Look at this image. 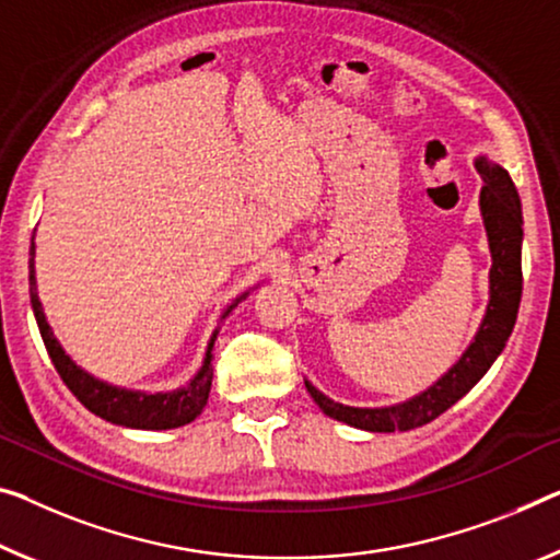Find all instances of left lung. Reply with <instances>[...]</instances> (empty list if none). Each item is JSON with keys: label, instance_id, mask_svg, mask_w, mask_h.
Returning <instances> with one entry per match:
<instances>
[{"label": "left lung", "instance_id": "left-lung-1", "mask_svg": "<svg viewBox=\"0 0 560 560\" xmlns=\"http://www.w3.org/2000/svg\"><path fill=\"white\" fill-rule=\"evenodd\" d=\"M476 167L486 179L483 190H480V210H483L490 255H493V268H490V303L476 340L470 342V348L458 360V365H453L433 388H428L418 398L393 408L340 406V402L325 398L320 390L305 383L307 393L313 395V400L320 406L325 416L342 420L348 425L373 430V433L420 428L448 410L453 402H458L486 375V370L493 365V360L501 355L505 340L513 332L523 290L521 200L511 175L503 167L493 165L486 158H480Z\"/></svg>", "mask_w": 560, "mask_h": 560}]
</instances>
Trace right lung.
Masks as SVG:
<instances>
[{
  "label": "right lung",
  "mask_w": 560,
  "mask_h": 560,
  "mask_svg": "<svg viewBox=\"0 0 560 560\" xmlns=\"http://www.w3.org/2000/svg\"><path fill=\"white\" fill-rule=\"evenodd\" d=\"M32 260H30V298H32V310L34 317H37L42 340H45V348L49 352L51 363H55L59 377L67 388L72 390L77 400L82 402L84 408L94 416L109 420L115 425H127V428H144V430H167V428H179L190 423L197 416H200L202 408L208 406L210 398V385H212V342L208 348V355H205V365L200 373H197L195 381L183 390L175 393H158V395H144V393H130L119 390L94 381L92 375L84 373V370L77 368L70 358L65 355V350L59 348L55 335H51L47 317L42 313V303L37 298V285H34V240H32ZM230 313V310H228Z\"/></svg>",
  "instance_id": "obj_1"
}]
</instances>
